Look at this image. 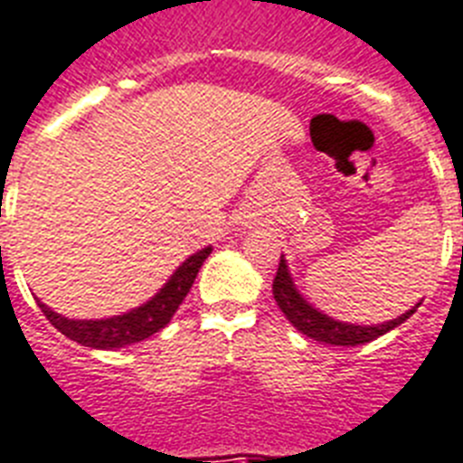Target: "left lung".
<instances>
[{"label": "left lung", "mask_w": 463, "mask_h": 463, "mask_svg": "<svg viewBox=\"0 0 463 463\" xmlns=\"http://www.w3.org/2000/svg\"><path fill=\"white\" fill-rule=\"evenodd\" d=\"M274 300H277L279 309L284 312L286 319L293 324V326L305 334L307 338H315V341L324 343V345H364L369 341H376L378 335L388 334L395 326L404 324L416 312V307L421 303H416L414 307L407 309L404 315H400L397 319L383 324H372V326H360V324L350 322H338L334 317L324 315L315 305H309L303 298V293L296 288V281H293L291 272H288V265H286L284 255H281V262H279L277 277H274L272 284Z\"/></svg>", "instance_id": "1"}]
</instances>
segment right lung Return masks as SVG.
I'll list each match as a JSON object with an SVG mask.
<instances>
[{
	"label": "right lung",
	"instance_id": "1",
	"mask_svg": "<svg viewBox=\"0 0 463 463\" xmlns=\"http://www.w3.org/2000/svg\"><path fill=\"white\" fill-rule=\"evenodd\" d=\"M210 250H213V246H205L198 253L189 255L151 300L129 309V312H122V315L106 317V319H68V317L47 307L42 300H37V305L61 334L80 343V345L94 347V350H113V347L146 341L148 335L158 334L160 328L170 324L172 315L177 312L182 300L189 293L191 284H194V279H196L198 269L210 255Z\"/></svg>",
	"mask_w": 463,
	"mask_h": 463
}]
</instances>
